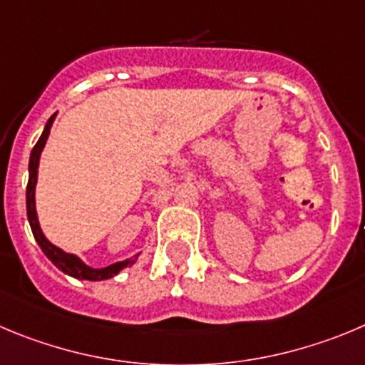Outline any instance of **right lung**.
<instances>
[{"mask_svg": "<svg viewBox=\"0 0 365 365\" xmlns=\"http://www.w3.org/2000/svg\"><path fill=\"white\" fill-rule=\"evenodd\" d=\"M56 115L48 118L46 125L43 129V135L39 136L37 144L34 145L32 153H30V162H29V185H26V216H29L30 229H32L34 237H36L37 245L41 247V250L44 252V255L59 268L61 272H64L66 275H71L75 279H84V281H104V279H111L113 275H117L122 268L131 267L135 264L136 257L140 254L133 255L129 259L118 261V263L110 264V267L104 268H91L88 267L84 261H81L75 254H68V252L61 250L59 247L50 243L46 237H44L43 230L39 227V220H37V210H36V183H37V169H39V158L41 153H43L44 144L48 140L50 128H52L53 120H56Z\"/></svg>", "mask_w": 365, "mask_h": 365, "instance_id": "obj_1", "label": "right lung"}]
</instances>
